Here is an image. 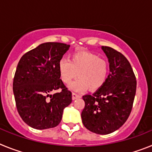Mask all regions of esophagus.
<instances>
[{
    "mask_svg": "<svg viewBox=\"0 0 152 152\" xmlns=\"http://www.w3.org/2000/svg\"><path fill=\"white\" fill-rule=\"evenodd\" d=\"M80 97V95L77 94H75V93H72V100H76V99Z\"/></svg>",
    "mask_w": 152,
    "mask_h": 152,
    "instance_id": "esophagus-1",
    "label": "esophagus"
}]
</instances>
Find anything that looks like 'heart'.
Instances as JSON below:
<instances>
[{
    "label": "heart",
    "mask_w": 152,
    "mask_h": 152,
    "mask_svg": "<svg viewBox=\"0 0 152 152\" xmlns=\"http://www.w3.org/2000/svg\"><path fill=\"white\" fill-rule=\"evenodd\" d=\"M58 68L61 80L65 84H69L77 72L79 78L68 86L75 91H84L88 88L91 91L99 89L105 84L109 73L107 61L90 52L75 53L71 60L61 58Z\"/></svg>",
    "instance_id": "heart-1"
}]
</instances>
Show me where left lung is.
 <instances>
[{
  "label": "left lung",
  "mask_w": 152,
  "mask_h": 152,
  "mask_svg": "<svg viewBox=\"0 0 152 152\" xmlns=\"http://www.w3.org/2000/svg\"><path fill=\"white\" fill-rule=\"evenodd\" d=\"M108 58L110 75L93 94H85L82 123L92 132L107 135L119 129L131 113L136 92V79L126 57L113 48L101 46Z\"/></svg>",
  "instance_id": "obj_1"
}]
</instances>
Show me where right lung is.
I'll return each instance as SVG.
<instances>
[{"instance_id": "add662e5", "label": "right lung", "mask_w": 152, "mask_h": 152, "mask_svg": "<svg viewBox=\"0 0 152 152\" xmlns=\"http://www.w3.org/2000/svg\"><path fill=\"white\" fill-rule=\"evenodd\" d=\"M69 47L60 42L42 43L24 54L17 64L13 83L16 106L23 120L32 128L57 126L64 109L72 103V92L60 79L58 68ZM58 89L60 91L50 94Z\"/></svg>"}]
</instances>
